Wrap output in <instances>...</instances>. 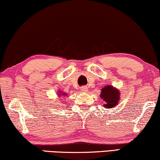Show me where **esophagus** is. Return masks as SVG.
<instances>
[{
  "mask_svg": "<svg viewBox=\"0 0 160 160\" xmlns=\"http://www.w3.org/2000/svg\"><path fill=\"white\" fill-rule=\"evenodd\" d=\"M80 91H81L82 92H87L88 87L87 86H82V87L80 88Z\"/></svg>",
  "mask_w": 160,
  "mask_h": 160,
  "instance_id": "esophagus-1",
  "label": "esophagus"
}]
</instances>
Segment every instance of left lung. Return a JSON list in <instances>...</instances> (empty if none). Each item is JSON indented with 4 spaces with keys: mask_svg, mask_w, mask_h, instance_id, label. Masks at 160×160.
<instances>
[{
    "mask_svg": "<svg viewBox=\"0 0 160 160\" xmlns=\"http://www.w3.org/2000/svg\"><path fill=\"white\" fill-rule=\"evenodd\" d=\"M120 90L113 86L108 85L102 88L100 97L104 102V108L108 110L117 107L120 99Z\"/></svg>",
    "mask_w": 160,
    "mask_h": 160,
    "instance_id": "obj_1",
    "label": "left lung"
}]
</instances>
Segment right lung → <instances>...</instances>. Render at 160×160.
I'll use <instances>...</instances> for the list:
<instances>
[{
	"instance_id": "right-lung-1",
	"label": "right lung",
	"mask_w": 160,
	"mask_h": 160,
	"mask_svg": "<svg viewBox=\"0 0 160 160\" xmlns=\"http://www.w3.org/2000/svg\"><path fill=\"white\" fill-rule=\"evenodd\" d=\"M58 95L59 97H62V96H68V94L65 92H63L62 91H58V95Z\"/></svg>"
}]
</instances>
